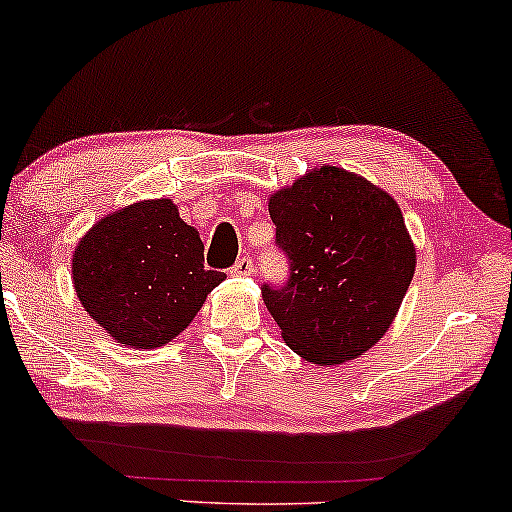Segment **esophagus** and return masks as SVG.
Segmentation results:
<instances>
[{
  "label": "esophagus",
  "instance_id": "34e87169",
  "mask_svg": "<svg viewBox=\"0 0 512 512\" xmlns=\"http://www.w3.org/2000/svg\"><path fill=\"white\" fill-rule=\"evenodd\" d=\"M230 275H233V277H251V275H256V265L249 256H242V258H237V263L233 265V268H230Z\"/></svg>",
  "mask_w": 512,
  "mask_h": 512
}]
</instances>
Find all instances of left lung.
<instances>
[{
	"instance_id": "left-lung-1",
	"label": "left lung",
	"mask_w": 512,
	"mask_h": 512,
	"mask_svg": "<svg viewBox=\"0 0 512 512\" xmlns=\"http://www.w3.org/2000/svg\"><path fill=\"white\" fill-rule=\"evenodd\" d=\"M268 209L289 279L261 293L286 345L321 366L361 356L389 331L415 275L401 207L359 174L324 165Z\"/></svg>"
}]
</instances>
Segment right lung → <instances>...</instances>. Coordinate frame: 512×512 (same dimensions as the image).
I'll return each instance as SVG.
<instances>
[{"label": "right lung", "instance_id": "right-lung-1", "mask_svg": "<svg viewBox=\"0 0 512 512\" xmlns=\"http://www.w3.org/2000/svg\"><path fill=\"white\" fill-rule=\"evenodd\" d=\"M74 289L111 338L156 349L184 331L223 272L172 200H144L97 221L72 261Z\"/></svg>", "mask_w": 512, "mask_h": 512}]
</instances>
